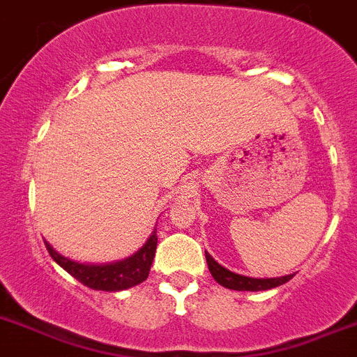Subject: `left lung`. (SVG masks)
<instances>
[{"label":"left lung","mask_w":357,"mask_h":357,"mask_svg":"<svg viewBox=\"0 0 357 357\" xmlns=\"http://www.w3.org/2000/svg\"><path fill=\"white\" fill-rule=\"evenodd\" d=\"M207 266H209L211 275L218 284L225 286L228 289H235V291H263V289H272L275 286H281L293 279V275H284V278H275V279H255V278H245V275H238L235 272L227 271L225 266L220 263L214 261L213 256L206 252Z\"/></svg>","instance_id":"8db88e82"}]
</instances>
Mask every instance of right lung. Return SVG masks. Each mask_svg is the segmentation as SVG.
<instances>
[{"label": "right lung", "mask_w": 357, "mask_h": 357, "mask_svg": "<svg viewBox=\"0 0 357 357\" xmlns=\"http://www.w3.org/2000/svg\"><path fill=\"white\" fill-rule=\"evenodd\" d=\"M157 231H153L146 244L136 255L126 258L123 261L108 263V265H83V263L71 261L59 255L47 241H45V245L54 261H57L68 274L78 279L82 284L92 289H101V291H120V289L132 288L146 281L155 251H157Z\"/></svg>", "instance_id": "right-lung-1"}]
</instances>
